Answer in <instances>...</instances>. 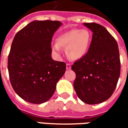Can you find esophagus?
<instances>
[{"instance_id": "34e87169", "label": "esophagus", "mask_w": 128, "mask_h": 128, "mask_svg": "<svg viewBox=\"0 0 128 128\" xmlns=\"http://www.w3.org/2000/svg\"><path fill=\"white\" fill-rule=\"evenodd\" d=\"M70 68H71L70 64H68V63H67L66 64V69L67 70H69V69H70Z\"/></svg>"}]
</instances>
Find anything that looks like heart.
I'll use <instances>...</instances> for the list:
<instances>
[{
    "instance_id": "obj_1",
    "label": "heart",
    "mask_w": 128,
    "mask_h": 128,
    "mask_svg": "<svg viewBox=\"0 0 128 128\" xmlns=\"http://www.w3.org/2000/svg\"><path fill=\"white\" fill-rule=\"evenodd\" d=\"M90 42L91 34L88 30L73 29L58 36L52 50L56 56L60 57V48H66V53L70 60H80L86 55Z\"/></svg>"
}]
</instances>
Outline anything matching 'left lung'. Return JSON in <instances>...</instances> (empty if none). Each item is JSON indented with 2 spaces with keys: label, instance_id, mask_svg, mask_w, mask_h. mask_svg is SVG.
Masks as SVG:
<instances>
[{
  "label": "left lung",
  "instance_id": "obj_1",
  "mask_svg": "<svg viewBox=\"0 0 128 128\" xmlns=\"http://www.w3.org/2000/svg\"><path fill=\"white\" fill-rule=\"evenodd\" d=\"M93 32L86 55L75 62L71 69L76 77L73 86L86 104L101 103L110 98L120 76V62L116 41L107 29L96 23H84Z\"/></svg>",
  "mask_w": 128,
  "mask_h": 128
}]
</instances>
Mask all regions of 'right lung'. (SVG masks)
Here are the masks:
<instances>
[{"mask_svg":"<svg viewBox=\"0 0 128 128\" xmlns=\"http://www.w3.org/2000/svg\"><path fill=\"white\" fill-rule=\"evenodd\" d=\"M58 20H34L14 36L8 55L11 84L24 100L41 104L53 95L66 63L51 58L52 38L61 26Z\"/></svg>","mask_w":128,"mask_h":128,"instance_id":"right-lung-1","label":"right lung"}]
</instances>
